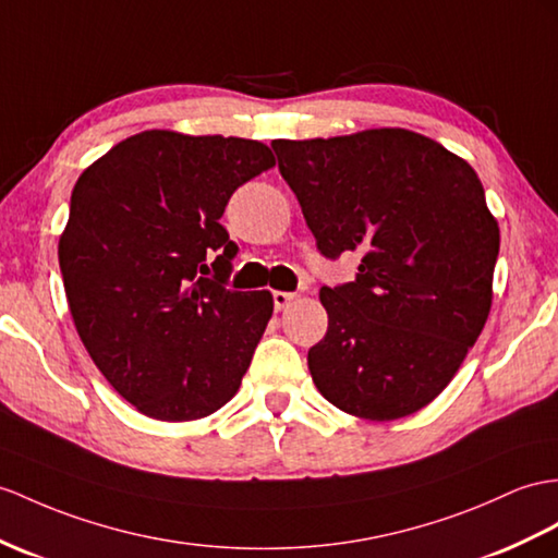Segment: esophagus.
Returning a JSON list of instances; mask_svg holds the SVG:
<instances>
[{
    "label": "esophagus",
    "mask_w": 558,
    "mask_h": 558,
    "mask_svg": "<svg viewBox=\"0 0 558 558\" xmlns=\"http://www.w3.org/2000/svg\"><path fill=\"white\" fill-rule=\"evenodd\" d=\"M295 298V293H289V291H275L271 293V301H275V310H283L291 301Z\"/></svg>",
    "instance_id": "1"
}]
</instances>
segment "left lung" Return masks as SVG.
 <instances>
[{
  "instance_id": "1",
  "label": "left lung",
  "mask_w": 558,
  "mask_h": 558,
  "mask_svg": "<svg viewBox=\"0 0 558 558\" xmlns=\"http://www.w3.org/2000/svg\"><path fill=\"white\" fill-rule=\"evenodd\" d=\"M271 148L319 253L362 255L355 281L319 291L329 329L307 352L312 381L362 418L418 412L490 315L499 227L478 174L400 128Z\"/></svg>"
}]
</instances>
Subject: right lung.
<instances>
[{
    "label": "right lung",
    "mask_w": 558,
    "mask_h": 558,
    "mask_svg": "<svg viewBox=\"0 0 558 558\" xmlns=\"http://www.w3.org/2000/svg\"><path fill=\"white\" fill-rule=\"evenodd\" d=\"M269 168L260 142L146 130L80 174L59 241L68 307L142 414L194 421L236 396L275 303L227 287L239 246L220 217Z\"/></svg>",
    "instance_id": "obj_1"
}]
</instances>
